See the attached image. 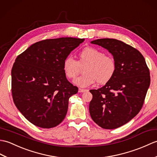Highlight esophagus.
I'll return each instance as SVG.
<instances>
[{"label": "esophagus", "instance_id": "34e87169", "mask_svg": "<svg viewBox=\"0 0 157 157\" xmlns=\"http://www.w3.org/2000/svg\"><path fill=\"white\" fill-rule=\"evenodd\" d=\"M86 89H78V93H84L86 91Z\"/></svg>", "mask_w": 157, "mask_h": 157}]
</instances>
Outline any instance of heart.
Masks as SVG:
<instances>
[{"label":"heart","instance_id":"heart-1","mask_svg":"<svg viewBox=\"0 0 157 157\" xmlns=\"http://www.w3.org/2000/svg\"><path fill=\"white\" fill-rule=\"evenodd\" d=\"M84 67L83 75L74 81L76 85L82 88L96 82L100 85L106 84L113 78L116 70L113 58L93 47H86L80 52L77 61L67 57L63 62V71L68 79H74L79 73L80 68Z\"/></svg>","mask_w":157,"mask_h":157}]
</instances>
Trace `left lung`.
<instances>
[{
    "label": "left lung",
    "instance_id": "8db88e82",
    "mask_svg": "<svg viewBox=\"0 0 157 157\" xmlns=\"http://www.w3.org/2000/svg\"><path fill=\"white\" fill-rule=\"evenodd\" d=\"M112 54L116 64L110 81L98 89L90 90V117L104 129H116L128 123L140 111L151 83L149 69L142 54L116 39L90 41Z\"/></svg>",
    "mask_w": 157,
    "mask_h": 157
}]
</instances>
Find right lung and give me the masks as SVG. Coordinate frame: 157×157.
I'll return each instance as SVG.
<instances>
[{"mask_svg":"<svg viewBox=\"0 0 157 157\" xmlns=\"http://www.w3.org/2000/svg\"><path fill=\"white\" fill-rule=\"evenodd\" d=\"M85 39L60 37L35 43L17 57L11 70L13 101L35 126L51 128L67 113L68 100L78 92L63 71V62Z\"/></svg>","mask_w":157,"mask_h":157,"instance_id":"obj_1","label":"right lung"}]
</instances>
